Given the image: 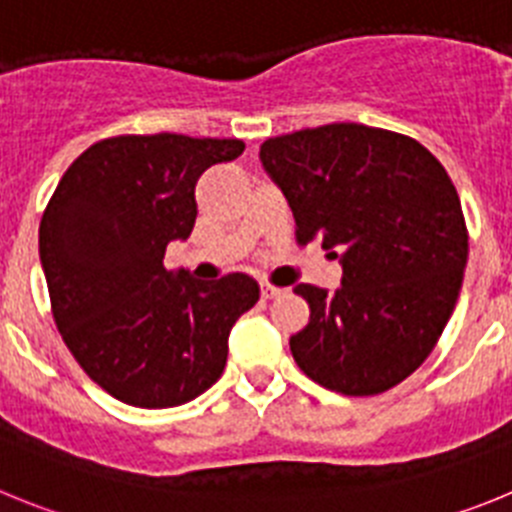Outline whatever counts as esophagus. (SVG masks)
<instances>
[{
  "mask_svg": "<svg viewBox=\"0 0 512 512\" xmlns=\"http://www.w3.org/2000/svg\"><path fill=\"white\" fill-rule=\"evenodd\" d=\"M284 289H279V287H274V284H261V297H264V300H274V297H279L282 295Z\"/></svg>",
  "mask_w": 512,
  "mask_h": 512,
  "instance_id": "1",
  "label": "esophagus"
}]
</instances>
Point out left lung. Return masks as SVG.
Returning <instances> with one entry per match:
<instances>
[{"label": "left lung", "mask_w": 512, "mask_h": 512, "mask_svg": "<svg viewBox=\"0 0 512 512\" xmlns=\"http://www.w3.org/2000/svg\"><path fill=\"white\" fill-rule=\"evenodd\" d=\"M261 166L343 269L336 292L297 284L310 323L289 338L325 390H390L428 359L459 300L469 238L449 174L408 135L333 122L261 143Z\"/></svg>", "instance_id": "1"}]
</instances>
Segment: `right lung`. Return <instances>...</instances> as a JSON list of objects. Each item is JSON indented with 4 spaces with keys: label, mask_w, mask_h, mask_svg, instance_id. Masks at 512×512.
<instances>
[{
    "label": "right lung",
    "mask_w": 512,
    "mask_h": 512,
    "mask_svg": "<svg viewBox=\"0 0 512 512\" xmlns=\"http://www.w3.org/2000/svg\"><path fill=\"white\" fill-rule=\"evenodd\" d=\"M243 140L120 135L63 174L40 220L53 320L79 366L133 408H176L220 379L235 320L259 302L248 274L215 282L166 271L197 220L194 184Z\"/></svg>",
    "instance_id": "1"
}]
</instances>
